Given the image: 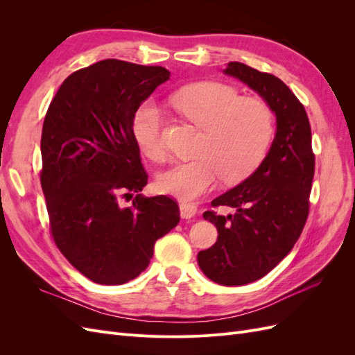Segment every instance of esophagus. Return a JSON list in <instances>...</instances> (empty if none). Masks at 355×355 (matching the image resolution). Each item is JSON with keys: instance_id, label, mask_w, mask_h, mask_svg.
I'll return each mask as SVG.
<instances>
[{"instance_id": "esophagus-1", "label": "esophagus", "mask_w": 355, "mask_h": 355, "mask_svg": "<svg viewBox=\"0 0 355 355\" xmlns=\"http://www.w3.org/2000/svg\"><path fill=\"white\" fill-rule=\"evenodd\" d=\"M179 207H180V216L184 219L194 218L198 211V207L194 202H180Z\"/></svg>"}]
</instances>
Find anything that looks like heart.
Wrapping results in <instances>:
<instances>
[{"label": "heart", "instance_id": "1", "mask_svg": "<svg viewBox=\"0 0 355 355\" xmlns=\"http://www.w3.org/2000/svg\"><path fill=\"white\" fill-rule=\"evenodd\" d=\"M171 102L202 128V136L197 158L182 161L158 176V188L164 194L188 201L206 194L220 178L237 184L249 178L270 151L275 118L265 101L244 98L228 84L204 81L180 89ZM161 121V110L146 101L132 124L137 146L153 159L163 157Z\"/></svg>", "mask_w": 355, "mask_h": 355}]
</instances>
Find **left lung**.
Here are the masks:
<instances>
[{
    "mask_svg": "<svg viewBox=\"0 0 355 355\" xmlns=\"http://www.w3.org/2000/svg\"><path fill=\"white\" fill-rule=\"evenodd\" d=\"M232 75L259 93L277 116L270 153L252 176L211 201L235 214L214 210L202 218L216 225L218 240L197 256L201 271L222 286L259 280L280 263L302 234L309 213L315 155L304 105L275 75L230 62Z\"/></svg>",
    "mask_w": 355,
    "mask_h": 355,
    "instance_id": "left-lung-1",
    "label": "left lung"
}]
</instances>
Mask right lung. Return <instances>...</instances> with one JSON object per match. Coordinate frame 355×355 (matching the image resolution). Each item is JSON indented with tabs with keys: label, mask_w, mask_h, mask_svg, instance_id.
Returning <instances> with one entry per match:
<instances>
[{
	"label": "right lung",
	"mask_w": 355,
	"mask_h": 355,
	"mask_svg": "<svg viewBox=\"0 0 355 355\" xmlns=\"http://www.w3.org/2000/svg\"><path fill=\"white\" fill-rule=\"evenodd\" d=\"M170 72L106 59L72 72L42 124L40 171L50 234L89 280L116 286L146 270L154 244L179 223L178 202L137 194L148 184L133 118Z\"/></svg>",
	"instance_id": "obj_1"
}]
</instances>
